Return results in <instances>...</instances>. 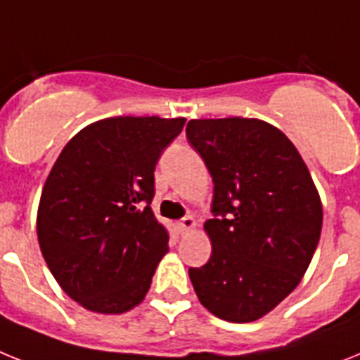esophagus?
<instances>
[{
    "instance_id": "esophagus-1",
    "label": "esophagus",
    "mask_w": 360,
    "mask_h": 360,
    "mask_svg": "<svg viewBox=\"0 0 360 360\" xmlns=\"http://www.w3.org/2000/svg\"><path fill=\"white\" fill-rule=\"evenodd\" d=\"M195 229V219L192 216H185L179 221V231L181 234H186V232H192Z\"/></svg>"
}]
</instances>
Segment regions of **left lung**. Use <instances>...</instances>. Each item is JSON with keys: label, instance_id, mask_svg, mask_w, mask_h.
<instances>
[{"label": "left lung", "instance_id": "left-lung-1", "mask_svg": "<svg viewBox=\"0 0 360 360\" xmlns=\"http://www.w3.org/2000/svg\"><path fill=\"white\" fill-rule=\"evenodd\" d=\"M186 139L212 175V255L188 276L226 322H255L300 283L319 245L322 203L295 144L258 119H198Z\"/></svg>", "mask_w": 360, "mask_h": 360}]
</instances>
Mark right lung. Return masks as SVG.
I'll return each instance as SVG.
<instances>
[{"label": "right lung", "mask_w": 360, "mask_h": 360, "mask_svg": "<svg viewBox=\"0 0 360 360\" xmlns=\"http://www.w3.org/2000/svg\"><path fill=\"white\" fill-rule=\"evenodd\" d=\"M185 122L102 119L54 162L38 205V243L60 288L86 309L120 315L146 297L168 252V231L150 207L153 172Z\"/></svg>", "instance_id": "right-lung-1"}]
</instances>
